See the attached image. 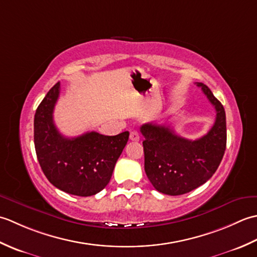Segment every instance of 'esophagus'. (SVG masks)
<instances>
[{
  "mask_svg": "<svg viewBox=\"0 0 257 257\" xmlns=\"http://www.w3.org/2000/svg\"><path fill=\"white\" fill-rule=\"evenodd\" d=\"M129 138H130V140H132V141H139L140 136H139V134L137 132H132V133H130Z\"/></svg>",
  "mask_w": 257,
  "mask_h": 257,
  "instance_id": "1",
  "label": "esophagus"
}]
</instances>
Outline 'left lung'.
<instances>
[{
	"mask_svg": "<svg viewBox=\"0 0 257 257\" xmlns=\"http://www.w3.org/2000/svg\"><path fill=\"white\" fill-rule=\"evenodd\" d=\"M215 108L216 117L209 133L196 140L174 134L169 125H141L145 137V171L155 189L163 194L181 195L209 180L219 168L226 147V118L222 103L209 87L195 83Z\"/></svg>",
	"mask_w": 257,
	"mask_h": 257,
	"instance_id": "8db88e82",
	"label": "left lung"
}]
</instances>
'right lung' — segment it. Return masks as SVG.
<instances>
[{
	"label": "right lung",
	"instance_id": "1",
	"mask_svg": "<svg viewBox=\"0 0 257 257\" xmlns=\"http://www.w3.org/2000/svg\"><path fill=\"white\" fill-rule=\"evenodd\" d=\"M61 84L54 85L37 107L34 117V144L37 160L54 187L64 192L94 195L110 181L129 133L103 136L95 132L67 138L54 123V107Z\"/></svg>",
	"mask_w": 257,
	"mask_h": 257
}]
</instances>
